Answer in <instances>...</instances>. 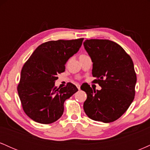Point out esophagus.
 <instances>
[{"label":"esophagus","mask_w":150,"mask_h":150,"mask_svg":"<svg viewBox=\"0 0 150 150\" xmlns=\"http://www.w3.org/2000/svg\"><path fill=\"white\" fill-rule=\"evenodd\" d=\"M76 86H77V89H80V85H79V84H77V85H76Z\"/></svg>","instance_id":"esophagus-1"}]
</instances>
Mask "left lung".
Masks as SVG:
<instances>
[{"label": "left lung", "mask_w": 150, "mask_h": 150, "mask_svg": "<svg viewBox=\"0 0 150 150\" xmlns=\"http://www.w3.org/2000/svg\"><path fill=\"white\" fill-rule=\"evenodd\" d=\"M84 46L93 63L92 75L101 87L81 86L87 94L84 111L91 119L111 123L119 118L135 97L137 77L133 62L120 45L106 39H87Z\"/></svg>", "instance_id": "8db88e82"}]
</instances>
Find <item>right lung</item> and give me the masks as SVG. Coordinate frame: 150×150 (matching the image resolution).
Masks as SVG:
<instances>
[{
    "mask_svg": "<svg viewBox=\"0 0 150 150\" xmlns=\"http://www.w3.org/2000/svg\"><path fill=\"white\" fill-rule=\"evenodd\" d=\"M84 39L50 41L39 46L24 65L18 92L22 108L31 119L49 124L61 118L64 102L78 91L68 83L57 88L55 81L65 63L79 51Z\"/></svg>",
    "mask_w": 150,
    "mask_h": 150,
    "instance_id": "add662e5",
    "label": "right lung"
}]
</instances>
